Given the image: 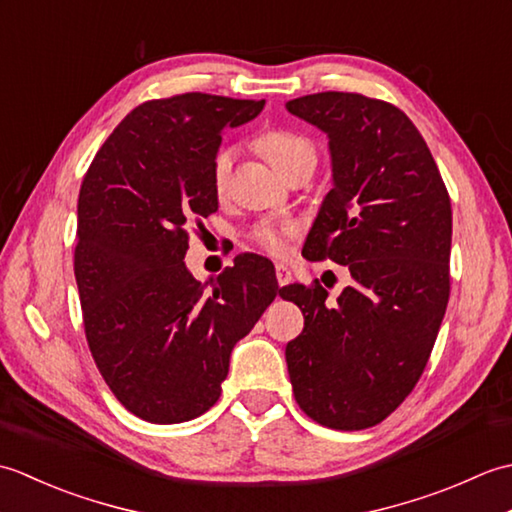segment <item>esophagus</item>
Returning a JSON list of instances; mask_svg holds the SVG:
<instances>
[{"mask_svg": "<svg viewBox=\"0 0 512 512\" xmlns=\"http://www.w3.org/2000/svg\"><path fill=\"white\" fill-rule=\"evenodd\" d=\"M275 277H277V284H279V286H288L290 279H292L290 270H288L284 264H277V266H275Z\"/></svg>", "mask_w": 512, "mask_h": 512, "instance_id": "obj_1", "label": "esophagus"}]
</instances>
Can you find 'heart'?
<instances>
[{"label": "heart", "instance_id": "1", "mask_svg": "<svg viewBox=\"0 0 512 512\" xmlns=\"http://www.w3.org/2000/svg\"><path fill=\"white\" fill-rule=\"evenodd\" d=\"M255 145L259 151H262V156L284 178H288L292 171L303 169V167L312 169L314 162H317V147H314L312 140L299 132H292V129H284V127L268 129V132L259 134ZM233 165H235L233 147H222L215 151V156L211 160V184L217 195H224L228 184H231ZM297 233H299V224L295 220H262L250 228L248 239L259 250H264V253L281 257L286 255L288 242Z\"/></svg>", "mask_w": 512, "mask_h": 512}]
</instances>
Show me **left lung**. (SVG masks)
<instances>
[{
    "label": "left lung",
    "instance_id": "obj_1",
    "mask_svg": "<svg viewBox=\"0 0 512 512\" xmlns=\"http://www.w3.org/2000/svg\"><path fill=\"white\" fill-rule=\"evenodd\" d=\"M288 112L330 138L334 187L303 246L312 262L350 268L336 301L286 286L303 332L286 345L301 411L323 427L383 422L416 387L449 303L451 200L407 114L356 92H319Z\"/></svg>",
    "mask_w": 512,
    "mask_h": 512
}]
</instances>
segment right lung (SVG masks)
Instances as JSON below:
<instances>
[{"label":"right lung","mask_w":512,"mask_h":512,"mask_svg":"<svg viewBox=\"0 0 512 512\" xmlns=\"http://www.w3.org/2000/svg\"><path fill=\"white\" fill-rule=\"evenodd\" d=\"M262 110L264 101L202 92L145 101L83 178L74 277L85 339L112 394L147 422L209 411L233 345L281 295L262 257L239 255L213 292L182 262L189 224L217 211L211 160L222 132Z\"/></svg>","instance_id":"obj_1"}]
</instances>
